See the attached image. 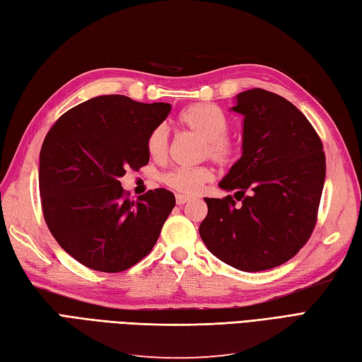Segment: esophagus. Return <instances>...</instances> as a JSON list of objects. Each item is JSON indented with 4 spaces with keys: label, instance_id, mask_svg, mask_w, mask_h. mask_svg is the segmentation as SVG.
Returning a JSON list of instances; mask_svg holds the SVG:
<instances>
[{
    "label": "esophagus",
    "instance_id": "34e87169",
    "mask_svg": "<svg viewBox=\"0 0 362 362\" xmlns=\"http://www.w3.org/2000/svg\"><path fill=\"white\" fill-rule=\"evenodd\" d=\"M175 202H177V205H185L187 202H191V197L183 196V194H177V196H175Z\"/></svg>",
    "mask_w": 362,
    "mask_h": 362
}]
</instances>
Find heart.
<instances>
[{
	"label": "heart",
	"instance_id": "b5f03b06",
	"mask_svg": "<svg viewBox=\"0 0 362 362\" xmlns=\"http://www.w3.org/2000/svg\"><path fill=\"white\" fill-rule=\"evenodd\" d=\"M179 123L185 129L196 134L204 140L202 156L213 158L219 165H228L236 156V148L226 139L228 132V119L219 107L211 103H196L188 106L179 115ZM168 128L158 124L151 131L146 140L149 157L156 162H162L168 154ZM213 180V170L208 166L199 168H177L163 175L168 187L182 192V194H197L204 185Z\"/></svg>",
	"mask_w": 362,
	"mask_h": 362
}]
</instances>
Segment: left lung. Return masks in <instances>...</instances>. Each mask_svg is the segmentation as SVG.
I'll list each match as a JSON object with an SVG mask.
<instances>
[{
  "mask_svg": "<svg viewBox=\"0 0 362 362\" xmlns=\"http://www.w3.org/2000/svg\"><path fill=\"white\" fill-rule=\"evenodd\" d=\"M242 156L219 182L234 197L208 199L199 226L206 248L240 272L282 265L312 234L325 182L321 139L299 109L264 89L236 95ZM247 194L245 195V192Z\"/></svg>",
  "mask_w": 362,
  "mask_h": 362,
  "instance_id": "obj_1",
  "label": "left lung"
}]
</instances>
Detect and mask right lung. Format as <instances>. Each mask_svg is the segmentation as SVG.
Returning a JSON list of instances; mask_svg holds the SVG:
<instances>
[{
    "mask_svg": "<svg viewBox=\"0 0 362 362\" xmlns=\"http://www.w3.org/2000/svg\"><path fill=\"white\" fill-rule=\"evenodd\" d=\"M170 103L98 95L63 114L40 151L45 221L60 247L88 268L124 272L154 248L175 205L165 188L124 199L120 177L148 165V136Z\"/></svg>",
    "mask_w": 362,
    "mask_h": 362,
    "instance_id": "obj_1",
    "label": "right lung"
}]
</instances>
